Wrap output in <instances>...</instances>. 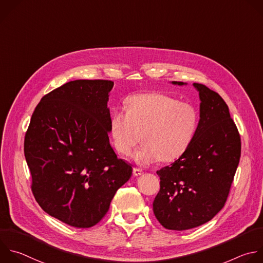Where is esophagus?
I'll return each instance as SVG.
<instances>
[{
    "label": "esophagus",
    "instance_id": "esophagus-1",
    "mask_svg": "<svg viewBox=\"0 0 263 263\" xmlns=\"http://www.w3.org/2000/svg\"><path fill=\"white\" fill-rule=\"evenodd\" d=\"M133 174H134L135 177H138V176H140V174H142V170L139 169V168L134 167V168H133Z\"/></svg>",
    "mask_w": 263,
    "mask_h": 263
}]
</instances>
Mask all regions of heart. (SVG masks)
Here are the masks:
<instances>
[{
	"label": "heart",
	"instance_id": "b5f03b06",
	"mask_svg": "<svg viewBox=\"0 0 263 263\" xmlns=\"http://www.w3.org/2000/svg\"><path fill=\"white\" fill-rule=\"evenodd\" d=\"M127 111L115 110L110 134L118 153L128 156L141 141L134 155L142 164L180 158L191 145L199 122L195 106L164 93L133 95L126 99Z\"/></svg>",
	"mask_w": 263,
	"mask_h": 263
}]
</instances>
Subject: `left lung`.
<instances>
[{"label":"left lung","mask_w":263,"mask_h":263,"mask_svg":"<svg viewBox=\"0 0 263 263\" xmlns=\"http://www.w3.org/2000/svg\"><path fill=\"white\" fill-rule=\"evenodd\" d=\"M194 86L201 101L195 137L177 161L157 171L160 191L153 211L160 224L169 230L200 226L222 210L240 157V135L227 104L206 85Z\"/></svg>","instance_id":"left-lung-1"}]
</instances>
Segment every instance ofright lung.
Instances as JSON below:
<instances>
[{
	"instance_id": "right-lung-1",
	"label": "right lung",
	"mask_w": 263,
	"mask_h": 263,
	"mask_svg": "<svg viewBox=\"0 0 263 263\" xmlns=\"http://www.w3.org/2000/svg\"><path fill=\"white\" fill-rule=\"evenodd\" d=\"M114 81H69L42 97L25 136L31 189L51 217L90 228L109 210L132 167L109 143L107 108Z\"/></svg>"
}]
</instances>
